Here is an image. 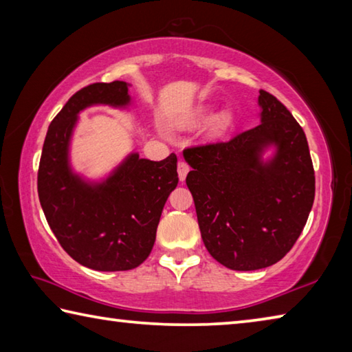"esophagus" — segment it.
Masks as SVG:
<instances>
[{
  "label": "esophagus",
  "instance_id": "esophagus-1",
  "mask_svg": "<svg viewBox=\"0 0 352 352\" xmlns=\"http://www.w3.org/2000/svg\"><path fill=\"white\" fill-rule=\"evenodd\" d=\"M188 170H190V168H188L187 162H184V160H179V162H177V173H179V179H181V182L186 181V176H187Z\"/></svg>",
  "mask_w": 352,
  "mask_h": 352
}]
</instances>
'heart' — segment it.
Here are the masks:
<instances>
[{"mask_svg": "<svg viewBox=\"0 0 352 352\" xmlns=\"http://www.w3.org/2000/svg\"><path fill=\"white\" fill-rule=\"evenodd\" d=\"M208 114H210V107H202L198 111V119H204V117H207ZM233 120H235V117H233L232 111L226 109V111H223V113L214 116L210 120V123H208V131H210L212 134L224 133L233 125Z\"/></svg>", "mask_w": 352, "mask_h": 352, "instance_id": "1", "label": "heart"}]
</instances>
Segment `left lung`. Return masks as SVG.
Returning a JSON list of instances; mask_svg holds the SVG:
<instances>
[{
    "label": "left lung",
    "instance_id": "8db88e82",
    "mask_svg": "<svg viewBox=\"0 0 352 352\" xmlns=\"http://www.w3.org/2000/svg\"><path fill=\"white\" fill-rule=\"evenodd\" d=\"M261 123L184 150L201 236L214 260L232 270L278 263L297 241L316 196L303 128L278 98L260 91ZM276 150L262 160L263 151Z\"/></svg>",
    "mask_w": 352,
    "mask_h": 352
}]
</instances>
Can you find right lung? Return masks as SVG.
Segmentation results:
<instances>
[{"mask_svg":"<svg viewBox=\"0 0 352 352\" xmlns=\"http://www.w3.org/2000/svg\"><path fill=\"white\" fill-rule=\"evenodd\" d=\"M128 86L117 80L77 91L49 125L38 166L40 204L55 238L77 263L102 272L129 270L146 260L179 181L175 153L159 162L131 153L102 182H86L72 171L69 144L78 113L92 104L128 107Z\"/></svg>","mask_w":352,"mask_h":352,"instance_id":"add662e5","label":"right lung"}]
</instances>
